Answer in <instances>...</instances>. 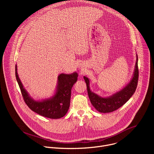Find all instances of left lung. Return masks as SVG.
<instances>
[{"label": "left lung", "instance_id": "left-lung-1", "mask_svg": "<svg viewBox=\"0 0 154 154\" xmlns=\"http://www.w3.org/2000/svg\"><path fill=\"white\" fill-rule=\"evenodd\" d=\"M136 56L137 60L132 78L123 88L110 96L102 97L91 91L90 87L89 79L86 76L83 77L86 84L88 94L91 103L97 112L106 113L115 111L126 103L134 94L137 89L138 80L137 54Z\"/></svg>", "mask_w": 154, "mask_h": 154}]
</instances>
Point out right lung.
Instances as JSON below:
<instances>
[{"instance_id": "add662e5", "label": "right lung", "mask_w": 154, "mask_h": 154, "mask_svg": "<svg viewBox=\"0 0 154 154\" xmlns=\"http://www.w3.org/2000/svg\"><path fill=\"white\" fill-rule=\"evenodd\" d=\"M17 71V65L16 64V80L26 103L32 111L41 116L51 119H59L65 116L70 105L71 89L77 81L78 74L76 72L69 74H60L57 78V84L54 94L48 99L35 100L24 87Z\"/></svg>"}]
</instances>
